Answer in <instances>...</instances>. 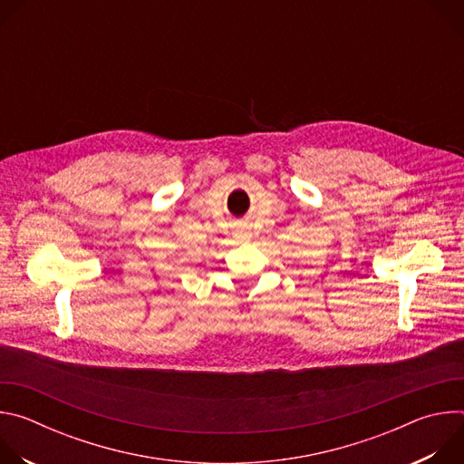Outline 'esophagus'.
I'll return each mask as SVG.
<instances>
[{"label": "esophagus", "mask_w": 464, "mask_h": 464, "mask_svg": "<svg viewBox=\"0 0 464 464\" xmlns=\"http://www.w3.org/2000/svg\"><path fill=\"white\" fill-rule=\"evenodd\" d=\"M235 235H237L240 240H249V238H251V229H249V226H238L237 231H235Z\"/></svg>", "instance_id": "1"}]
</instances>
